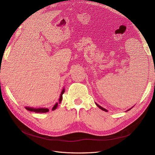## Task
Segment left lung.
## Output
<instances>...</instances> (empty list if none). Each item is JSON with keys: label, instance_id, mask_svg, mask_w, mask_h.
I'll return each instance as SVG.
<instances>
[{"label": "left lung", "instance_id": "8db88e82", "mask_svg": "<svg viewBox=\"0 0 155 155\" xmlns=\"http://www.w3.org/2000/svg\"><path fill=\"white\" fill-rule=\"evenodd\" d=\"M96 105H97V107H99V108H100V109H101V110H104V111H105V112H107V110H106V109H104V108H103V107H101V106H100V105H98V104H96ZM133 107H132V108H133ZM132 108H130V109H128V110H130V109H132Z\"/></svg>", "mask_w": 155, "mask_h": 155}]
</instances>
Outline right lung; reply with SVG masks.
Instances as JSON below:
<instances>
[{"instance_id": "right-lung-1", "label": "right lung", "mask_w": 155, "mask_h": 155, "mask_svg": "<svg viewBox=\"0 0 155 155\" xmlns=\"http://www.w3.org/2000/svg\"><path fill=\"white\" fill-rule=\"evenodd\" d=\"M64 88L63 89V91L61 92V95H60V97L59 99V103L60 104L61 102L62 101V99H63V94L64 92ZM58 103H56V104L54 105V106L52 108V110L56 109V108L58 107ZM25 109L28 110L29 111H33V112H37V113H45V112H47L49 111V109H47V108H38V109H34V108H31V107H26Z\"/></svg>"}]
</instances>
